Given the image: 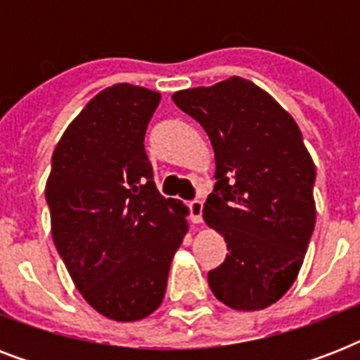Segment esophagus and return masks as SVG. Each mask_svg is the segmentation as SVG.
I'll return each mask as SVG.
<instances>
[{"label":"esophagus","instance_id":"1","mask_svg":"<svg viewBox=\"0 0 360 360\" xmlns=\"http://www.w3.org/2000/svg\"><path fill=\"white\" fill-rule=\"evenodd\" d=\"M188 211H191V220L194 224H200L202 222V213H203V202L200 200H194V202L188 203Z\"/></svg>","mask_w":360,"mask_h":360}]
</instances>
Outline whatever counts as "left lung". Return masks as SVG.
Masks as SVG:
<instances>
[{
  "label": "left lung",
  "mask_w": 360,
  "mask_h": 360,
  "mask_svg": "<svg viewBox=\"0 0 360 360\" xmlns=\"http://www.w3.org/2000/svg\"><path fill=\"white\" fill-rule=\"evenodd\" d=\"M172 98L205 129L214 151L217 183L203 219L230 254L209 271L211 291L233 310H263L295 282L316 224V166L301 130L239 76Z\"/></svg>",
  "instance_id": "8db88e82"
}]
</instances>
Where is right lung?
I'll list each match as a JSON object with an SVG mask.
<instances>
[{
  "mask_svg": "<svg viewBox=\"0 0 360 360\" xmlns=\"http://www.w3.org/2000/svg\"><path fill=\"white\" fill-rule=\"evenodd\" d=\"M160 93L115 84L58 141L46 181L52 239L82 297L104 318L138 321L160 307L188 209L160 196L143 138Z\"/></svg>",
  "mask_w": 360,
  "mask_h": 360,
  "instance_id": "1",
  "label": "right lung"
}]
</instances>
